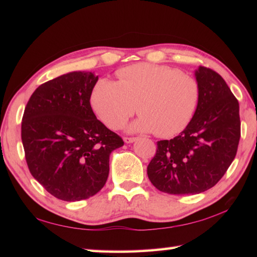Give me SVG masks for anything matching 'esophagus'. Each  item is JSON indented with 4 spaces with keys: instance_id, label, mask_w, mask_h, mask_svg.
Returning a JSON list of instances; mask_svg holds the SVG:
<instances>
[{
    "instance_id": "1",
    "label": "esophagus",
    "mask_w": 257,
    "mask_h": 257,
    "mask_svg": "<svg viewBox=\"0 0 257 257\" xmlns=\"http://www.w3.org/2000/svg\"><path fill=\"white\" fill-rule=\"evenodd\" d=\"M136 139H137L136 137H124L123 141L124 143H127V144H130V143H134Z\"/></svg>"
}]
</instances>
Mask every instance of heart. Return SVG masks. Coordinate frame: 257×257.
I'll list each match as a JSON object with an SVG mask.
<instances>
[{"label":"heart","mask_w":257,"mask_h":257,"mask_svg":"<svg viewBox=\"0 0 257 257\" xmlns=\"http://www.w3.org/2000/svg\"><path fill=\"white\" fill-rule=\"evenodd\" d=\"M116 76L118 82L97 80L90 93L93 110L108 128H121L137 110L142 116L134 129L169 138L188 127L201 98L196 78L152 63L129 66Z\"/></svg>","instance_id":"1"}]
</instances>
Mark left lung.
<instances>
[{
  "label": "left lung",
  "instance_id": "left-lung-1",
  "mask_svg": "<svg viewBox=\"0 0 257 257\" xmlns=\"http://www.w3.org/2000/svg\"><path fill=\"white\" fill-rule=\"evenodd\" d=\"M197 110L184 132L158 149L147 167L155 188L171 195H194L215 186L237 154L240 139L239 103L219 73L199 67Z\"/></svg>",
  "mask_w": 257,
  "mask_h": 257
}]
</instances>
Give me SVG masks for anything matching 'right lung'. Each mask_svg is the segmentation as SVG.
<instances>
[{"instance_id":"obj_1","label":"right lung","mask_w":257,"mask_h":257,"mask_svg":"<svg viewBox=\"0 0 257 257\" xmlns=\"http://www.w3.org/2000/svg\"><path fill=\"white\" fill-rule=\"evenodd\" d=\"M98 77L75 71L46 81L25 107L21 139L32 176L54 197L81 201L101 190L108 158L123 145L90 106Z\"/></svg>"}]
</instances>
